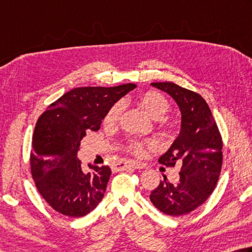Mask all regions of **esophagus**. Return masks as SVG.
I'll list each match as a JSON object with an SVG mask.
<instances>
[{
	"instance_id": "obj_1",
	"label": "esophagus",
	"mask_w": 252,
	"mask_h": 252,
	"mask_svg": "<svg viewBox=\"0 0 252 252\" xmlns=\"http://www.w3.org/2000/svg\"><path fill=\"white\" fill-rule=\"evenodd\" d=\"M129 166H132L133 168H144L143 164H141L139 162H129V163L120 162V163H118V164H116V165H114V168H116L117 171H123Z\"/></svg>"
}]
</instances>
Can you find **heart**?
<instances>
[{"label":"heart","instance_id":"heart-1","mask_svg":"<svg viewBox=\"0 0 252 252\" xmlns=\"http://www.w3.org/2000/svg\"><path fill=\"white\" fill-rule=\"evenodd\" d=\"M139 101L142 108H143L151 117L153 119H157V120L162 119L167 113L168 109H170L168 100L164 97L162 94L158 93V91H153V90L146 91V93H144L141 95ZM122 111H123V103L122 102L114 103L113 106L109 109L106 117H104V125L106 126L117 125L118 121L120 120ZM159 121H161L162 126H166L165 122L162 120ZM146 145L148 146L153 145V142L132 140L129 142V144H127V150L135 155H141L143 153V150Z\"/></svg>","mask_w":252,"mask_h":252}]
</instances>
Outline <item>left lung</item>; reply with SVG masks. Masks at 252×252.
I'll return each mask as SVG.
<instances>
[{
	"label": "left lung",
	"mask_w": 252,
	"mask_h": 252,
	"mask_svg": "<svg viewBox=\"0 0 252 252\" xmlns=\"http://www.w3.org/2000/svg\"><path fill=\"white\" fill-rule=\"evenodd\" d=\"M151 85L175 100L182 122L180 134L158 158L167 167L181 164L180 182L172 184L164 176L150 199L162 213L181 216L204 204L216 187L222 165L221 135L202 95L174 82Z\"/></svg>",
	"instance_id": "8db88e82"
}]
</instances>
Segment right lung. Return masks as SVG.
<instances>
[{
	"instance_id": "right-lung-1",
	"label": "right lung",
	"mask_w": 252,
	"mask_h": 252,
	"mask_svg": "<svg viewBox=\"0 0 252 252\" xmlns=\"http://www.w3.org/2000/svg\"><path fill=\"white\" fill-rule=\"evenodd\" d=\"M135 87H79L49 104L38 118L31 171L39 194L56 212L82 217L101 202L110 167L89 164L84 168L77 152L87 132L98 131L109 109Z\"/></svg>"
}]
</instances>
